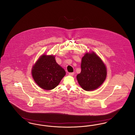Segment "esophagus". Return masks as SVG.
<instances>
[{"mask_svg":"<svg viewBox=\"0 0 135 135\" xmlns=\"http://www.w3.org/2000/svg\"><path fill=\"white\" fill-rule=\"evenodd\" d=\"M74 74V72H69V75H71V76H73Z\"/></svg>","mask_w":135,"mask_h":135,"instance_id":"34e87169","label":"esophagus"}]
</instances>
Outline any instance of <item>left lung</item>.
Returning <instances> with one entry per match:
<instances>
[{
  "label": "left lung",
  "mask_w": 135,
  "mask_h": 135,
  "mask_svg": "<svg viewBox=\"0 0 135 135\" xmlns=\"http://www.w3.org/2000/svg\"><path fill=\"white\" fill-rule=\"evenodd\" d=\"M81 72L76 78L79 85L86 91L96 89L107 76V69L102 60L94 52L86 54L82 58Z\"/></svg>",
  "instance_id": "1"
}]
</instances>
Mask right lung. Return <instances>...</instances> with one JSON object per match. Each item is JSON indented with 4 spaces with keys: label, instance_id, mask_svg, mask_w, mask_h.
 <instances>
[{
    "label": "right lung",
    "instance_id": "obj_1",
    "mask_svg": "<svg viewBox=\"0 0 135 135\" xmlns=\"http://www.w3.org/2000/svg\"><path fill=\"white\" fill-rule=\"evenodd\" d=\"M55 59V56L43 55L32 69L35 81L44 90L56 88L66 74L64 69L56 63Z\"/></svg>",
    "mask_w": 135,
    "mask_h": 135
}]
</instances>
